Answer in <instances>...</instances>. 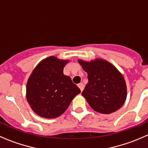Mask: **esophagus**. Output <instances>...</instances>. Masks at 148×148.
Masks as SVG:
<instances>
[{
  "label": "esophagus",
  "instance_id": "34e87169",
  "mask_svg": "<svg viewBox=\"0 0 148 148\" xmlns=\"http://www.w3.org/2000/svg\"><path fill=\"white\" fill-rule=\"evenodd\" d=\"M78 87H79V88H80V89H81V91H83V90H84V84H83V83H80V84H78Z\"/></svg>",
  "mask_w": 148,
  "mask_h": 148
}]
</instances>
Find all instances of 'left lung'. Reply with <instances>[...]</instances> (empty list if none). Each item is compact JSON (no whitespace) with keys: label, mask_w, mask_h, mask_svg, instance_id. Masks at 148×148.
<instances>
[{"label":"left lung","mask_w":148,"mask_h":148,"mask_svg":"<svg viewBox=\"0 0 148 148\" xmlns=\"http://www.w3.org/2000/svg\"><path fill=\"white\" fill-rule=\"evenodd\" d=\"M78 62L88 74V82L81 94L91 108L102 114L120 109L127 96L126 81L121 72L103 59Z\"/></svg>","instance_id":"left-lung-1"}]
</instances>
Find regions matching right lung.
<instances>
[{
  "instance_id": "add662e5",
  "label": "right lung",
  "mask_w": 148,
  "mask_h": 148,
  "mask_svg": "<svg viewBox=\"0 0 148 148\" xmlns=\"http://www.w3.org/2000/svg\"><path fill=\"white\" fill-rule=\"evenodd\" d=\"M68 60L50 56L37 64L27 80L26 98L31 109L46 119L59 117L81 90L64 75Z\"/></svg>"
}]
</instances>
